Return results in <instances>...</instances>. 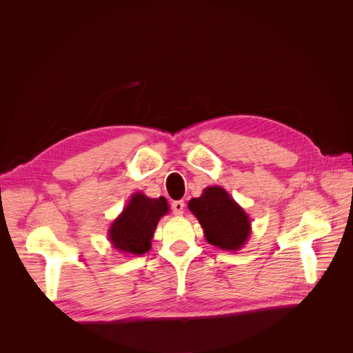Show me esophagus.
<instances>
[{
	"instance_id": "esophagus-1",
	"label": "esophagus",
	"mask_w": 353,
	"mask_h": 353,
	"mask_svg": "<svg viewBox=\"0 0 353 353\" xmlns=\"http://www.w3.org/2000/svg\"><path fill=\"white\" fill-rule=\"evenodd\" d=\"M184 209H185V203L183 200H175L172 203V210H174L175 215H183Z\"/></svg>"
}]
</instances>
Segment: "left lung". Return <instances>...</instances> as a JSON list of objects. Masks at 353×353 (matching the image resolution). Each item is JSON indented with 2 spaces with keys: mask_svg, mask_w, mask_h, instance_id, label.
<instances>
[{
  "mask_svg": "<svg viewBox=\"0 0 353 353\" xmlns=\"http://www.w3.org/2000/svg\"><path fill=\"white\" fill-rule=\"evenodd\" d=\"M208 243L222 250H240L250 236V219L222 187H208L188 201Z\"/></svg>",
  "mask_w": 353,
  "mask_h": 353,
  "instance_id": "obj_1",
  "label": "left lung"
}]
</instances>
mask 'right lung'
Segmentation results:
<instances>
[{
    "instance_id": "1",
    "label": "right lung",
    "mask_w": 353,
    "mask_h": 353,
    "mask_svg": "<svg viewBox=\"0 0 353 353\" xmlns=\"http://www.w3.org/2000/svg\"><path fill=\"white\" fill-rule=\"evenodd\" d=\"M168 212L169 206L165 197L150 199L143 193L132 194L109 230L113 248L126 256L148 252L157 222Z\"/></svg>"
}]
</instances>
